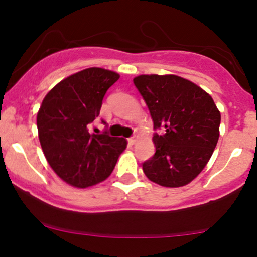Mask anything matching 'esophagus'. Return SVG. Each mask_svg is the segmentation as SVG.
Masks as SVG:
<instances>
[{
  "mask_svg": "<svg viewBox=\"0 0 257 257\" xmlns=\"http://www.w3.org/2000/svg\"><path fill=\"white\" fill-rule=\"evenodd\" d=\"M137 141H138V138L137 137H132V138L128 139V144H129V145H134V144L137 143Z\"/></svg>",
  "mask_w": 257,
  "mask_h": 257,
  "instance_id": "esophagus-1",
  "label": "esophagus"
}]
</instances>
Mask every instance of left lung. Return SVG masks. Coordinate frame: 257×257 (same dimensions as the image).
Listing matches in <instances>:
<instances>
[{
	"label": "left lung",
	"instance_id": "1",
	"mask_svg": "<svg viewBox=\"0 0 257 257\" xmlns=\"http://www.w3.org/2000/svg\"><path fill=\"white\" fill-rule=\"evenodd\" d=\"M153 120L156 153L143 163L145 175L164 187L190 184L213 155L221 122L213 98L175 75H141L133 79Z\"/></svg>",
	"mask_w": 257,
	"mask_h": 257
}]
</instances>
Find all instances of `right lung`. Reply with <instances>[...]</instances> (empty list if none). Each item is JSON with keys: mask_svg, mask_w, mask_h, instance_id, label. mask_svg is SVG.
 Here are the masks:
<instances>
[{"mask_svg": "<svg viewBox=\"0 0 257 257\" xmlns=\"http://www.w3.org/2000/svg\"><path fill=\"white\" fill-rule=\"evenodd\" d=\"M118 78L110 70L89 67L59 82L44 96L37 113L41 147L55 174L73 187L107 179L125 150V139L110 137L106 131L89 133L106 91Z\"/></svg>", "mask_w": 257, "mask_h": 257, "instance_id": "add662e5", "label": "right lung"}]
</instances>
